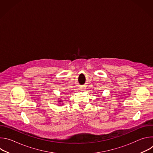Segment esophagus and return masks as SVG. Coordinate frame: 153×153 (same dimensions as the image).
<instances>
[{"label":"esophagus","mask_w":153,"mask_h":153,"mask_svg":"<svg viewBox=\"0 0 153 153\" xmlns=\"http://www.w3.org/2000/svg\"><path fill=\"white\" fill-rule=\"evenodd\" d=\"M83 88H82V90H83Z\"/></svg>","instance_id":"obj_1"}]
</instances>
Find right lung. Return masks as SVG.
Segmentation results:
<instances>
[{"instance_id": "add662e5", "label": "right lung", "mask_w": 153, "mask_h": 153, "mask_svg": "<svg viewBox=\"0 0 153 153\" xmlns=\"http://www.w3.org/2000/svg\"><path fill=\"white\" fill-rule=\"evenodd\" d=\"M59 102H61V101H60V100H59Z\"/></svg>"}]
</instances>
